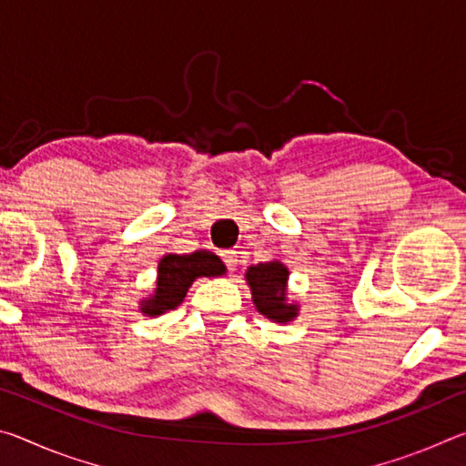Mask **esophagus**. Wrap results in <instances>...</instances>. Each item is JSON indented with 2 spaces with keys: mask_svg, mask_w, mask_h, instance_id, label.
Listing matches in <instances>:
<instances>
[{
  "mask_svg": "<svg viewBox=\"0 0 466 466\" xmlns=\"http://www.w3.org/2000/svg\"><path fill=\"white\" fill-rule=\"evenodd\" d=\"M219 257H222V261L226 263L228 269L234 271L236 263H238V255H236V250H222L219 252Z\"/></svg>",
  "mask_w": 466,
  "mask_h": 466,
  "instance_id": "esophagus-1",
  "label": "esophagus"
}]
</instances>
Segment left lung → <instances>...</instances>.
Here are the masks:
<instances>
[{"instance_id":"left-lung-1","label":"left lung","mask_w":466,"mask_h":466,"mask_svg":"<svg viewBox=\"0 0 466 466\" xmlns=\"http://www.w3.org/2000/svg\"><path fill=\"white\" fill-rule=\"evenodd\" d=\"M288 267L279 261L252 265L247 269V283L257 310L275 322H288L298 317V304L288 302Z\"/></svg>"}]
</instances>
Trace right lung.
<instances>
[{"label": "right lung", "mask_w": 466, "mask_h": 466, "mask_svg": "<svg viewBox=\"0 0 466 466\" xmlns=\"http://www.w3.org/2000/svg\"><path fill=\"white\" fill-rule=\"evenodd\" d=\"M226 265L209 250H195L191 255H164L157 263V281L154 294L141 302L147 317L177 309L197 278H219Z\"/></svg>", "instance_id": "1"}]
</instances>
